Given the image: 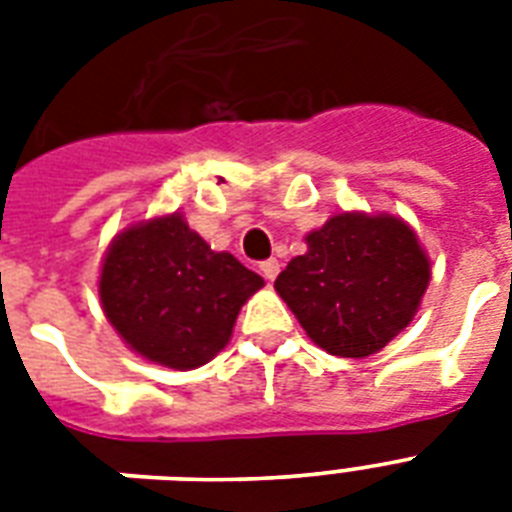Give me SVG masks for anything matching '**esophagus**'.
Listing matches in <instances>:
<instances>
[{
	"mask_svg": "<svg viewBox=\"0 0 512 512\" xmlns=\"http://www.w3.org/2000/svg\"><path fill=\"white\" fill-rule=\"evenodd\" d=\"M279 268H281L279 260H273V257L271 260H263V263H260V273H263L268 281H273L276 276H279Z\"/></svg>",
	"mask_w": 512,
	"mask_h": 512,
	"instance_id": "esophagus-1",
	"label": "esophagus"
}]
</instances>
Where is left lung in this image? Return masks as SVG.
Listing matches in <instances>:
<instances>
[{
    "label": "left lung",
    "mask_w": 512,
    "mask_h": 512,
    "mask_svg": "<svg viewBox=\"0 0 512 512\" xmlns=\"http://www.w3.org/2000/svg\"><path fill=\"white\" fill-rule=\"evenodd\" d=\"M428 281V257L409 225L342 212L308 236V252L273 287L319 348L364 358L412 321Z\"/></svg>",
    "instance_id": "obj_1"
}]
</instances>
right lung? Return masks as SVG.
Masks as SVG:
<instances>
[{"label": "right lung", "mask_w": 512, "mask_h": 512, "mask_svg": "<svg viewBox=\"0 0 512 512\" xmlns=\"http://www.w3.org/2000/svg\"><path fill=\"white\" fill-rule=\"evenodd\" d=\"M260 287L255 271L212 252L180 215L127 228L100 273V300L116 332L170 369H196L217 356Z\"/></svg>", "instance_id": "right-lung-1"}]
</instances>
